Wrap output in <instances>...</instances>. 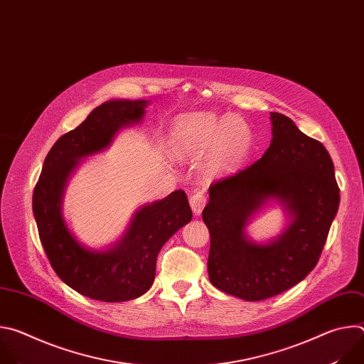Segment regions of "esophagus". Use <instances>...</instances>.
I'll return each instance as SVG.
<instances>
[{"mask_svg":"<svg viewBox=\"0 0 364 364\" xmlns=\"http://www.w3.org/2000/svg\"><path fill=\"white\" fill-rule=\"evenodd\" d=\"M207 203V197L203 191H196L194 194H191L190 197V205H191V210L194 215H200L204 209V205Z\"/></svg>","mask_w":364,"mask_h":364,"instance_id":"34e87169","label":"esophagus"}]
</instances>
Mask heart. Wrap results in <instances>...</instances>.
Wrapping results in <instances>:
<instances>
[{"label":"heart","instance_id":"1","mask_svg":"<svg viewBox=\"0 0 364 364\" xmlns=\"http://www.w3.org/2000/svg\"><path fill=\"white\" fill-rule=\"evenodd\" d=\"M253 131L237 115L203 114L178 119L170 131V148L178 159H194L207 152L204 173L220 177L236 171L253 148Z\"/></svg>","mask_w":364,"mask_h":364}]
</instances>
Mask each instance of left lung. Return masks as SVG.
I'll use <instances>...</instances> for the list:
<instances>
[{
    "instance_id": "1",
    "label": "left lung",
    "mask_w": 364,
    "mask_h": 364,
    "mask_svg": "<svg viewBox=\"0 0 364 364\" xmlns=\"http://www.w3.org/2000/svg\"><path fill=\"white\" fill-rule=\"evenodd\" d=\"M269 148L246 170L215 181L203 222L210 233V282L245 301H262L301 282L318 262L340 204L326 146L288 117L271 112ZM269 199L291 218L281 237L256 244L244 230Z\"/></svg>"
}]
</instances>
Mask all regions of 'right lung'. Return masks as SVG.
<instances>
[{"mask_svg": "<svg viewBox=\"0 0 364 364\" xmlns=\"http://www.w3.org/2000/svg\"><path fill=\"white\" fill-rule=\"evenodd\" d=\"M148 100H108L51 146L33 193V213L51 268L76 292L103 302L129 301L145 294L155 278L164 243L191 220L183 190L139 207L125 235L107 250L85 247L62 215L63 193L80 159L108 148L115 134L139 124Z\"/></svg>", "mask_w": 364, "mask_h": 364, "instance_id": "right-lung-1", "label": "right lung"}]
</instances>
